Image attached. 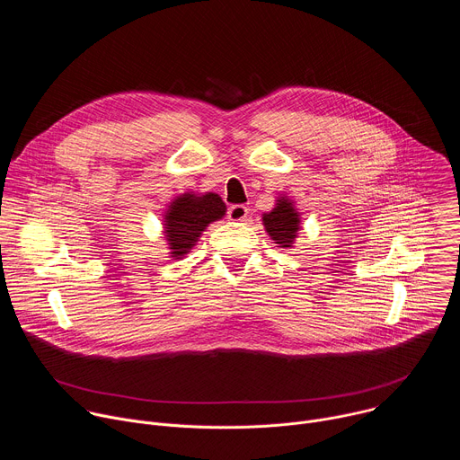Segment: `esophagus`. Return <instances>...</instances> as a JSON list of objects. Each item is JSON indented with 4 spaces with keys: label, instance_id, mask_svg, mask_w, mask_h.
<instances>
[{
    "label": "esophagus",
    "instance_id": "esophagus-1",
    "mask_svg": "<svg viewBox=\"0 0 460 460\" xmlns=\"http://www.w3.org/2000/svg\"><path fill=\"white\" fill-rule=\"evenodd\" d=\"M227 217H229V220H233V222H242V220L247 218V208L242 206V204L231 206V208L227 209Z\"/></svg>",
    "mask_w": 460,
    "mask_h": 460
}]
</instances>
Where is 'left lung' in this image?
Listing matches in <instances>:
<instances>
[{
    "instance_id": "1",
    "label": "left lung",
    "mask_w": 460,
    "mask_h": 460,
    "mask_svg": "<svg viewBox=\"0 0 460 460\" xmlns=\"http://www.w3.org/2000/svg\"><path fill=\"white\" fill-rule=\"evenodd\" d=\"M268 234L282 249H289L295 243V238L300 231V213L295 209L293 202L286 196H280L273 211L261 215Z\"/></svg>"
}]
</instances>
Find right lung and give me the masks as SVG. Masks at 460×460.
Masks as SVG:
<instances>
[{
  "mask_svg": "<svg viewBox=\"0 0 460 460\" xmlns=\"http://www.w3.org/2000/svg\"><path fill=\"white\" fill-rule=\"evenodd\" d=\"M226 204L217 192H183L169 204L164 215V234L169 254L178 260L187 254L211 222L222 220Z\"/></svg>",
  "mask_w": 460,
  "mask_h": 460,
  "instance_id": "1",
  "label": "right lung"
}]
</instances>
